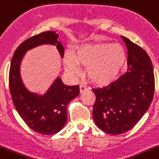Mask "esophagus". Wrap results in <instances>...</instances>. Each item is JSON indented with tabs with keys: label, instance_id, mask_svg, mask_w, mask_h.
<instances>
[{
	"label": "esophagus",
	"instance_id": "obj_1",
	"mask_svg": "<svg viewBox=\"0 0 159 159\" xmlns=\"http://www.w3.org/2000/svg\"><path fill=\"white\" fill-rule=\"evenodd\" d=\"M79 88H80V93H81V94H82V93H84V92L89 90V89H88L86 86H82V85H81V86H79Z\"/></svg>",
	"mask_w": 159,
	"mask_h": 159
}]
</instances>
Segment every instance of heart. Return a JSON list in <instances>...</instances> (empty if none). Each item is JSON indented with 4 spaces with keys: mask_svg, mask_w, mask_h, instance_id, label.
Here are the masks:
<instances>
[{
    "mask_svg": "<svg viewBox=\"0 0 159 159\" xmlns=\"http://www.w3.org/2000/svg\"><path fill=\"white\" fill-rule=\"evenodd\" d=\"M65 70L73 77L79 75L82 66H87L88 79L97 86L110 85L118 79L127 62V52L120 43H90L77 46L73 54L64 57Z\"/></svg>",
    "mask_w": 159,
    "mask_h": 159,
    "instance_id": "1",
    "label": "heart"
}]
</instances>
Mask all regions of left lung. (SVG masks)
Segmentation results:
<instances>
[{"mask_svg": "<svg viewBox=\"0 0 159 159\" xmlns=\"http://www.w3.org/2000/svg\"><path fill=\"white\" fill-rule=\"evenodd\" d=\"M128 49V72L108 86L93 89V118L101 130L118 135L128 132L147 111L154 93L151 60L144 49L121 36Z\"/></svg>", "mask_w": 159, "mask_h": 159, "instance_id": "left-lung-1", "label": "left lung"}]
</instances>
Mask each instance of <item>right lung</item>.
Listing matches in <instances>:
<instances>
[{"instance_id": "add662e5", "label": "right lung", "mask_w": 159, "mask_h": 159, "mask_svg": "<svg viewBox=\"0 0 159 159\" xmlns=\"http://www.w3.org/2000/svg\"><path fill=\"white\" fill-rule=\"evenodd\" d=\"M56 31H46L28 39L16 49L9 69V90L16 110L31 129L43 135H52L63 129L67 121V106L79 94V86H66L58 77L44 94L27 89L21 76V64L29 50L41 46L57 48L62 59L64 47Z\"/></svg>"}]
</instances>
